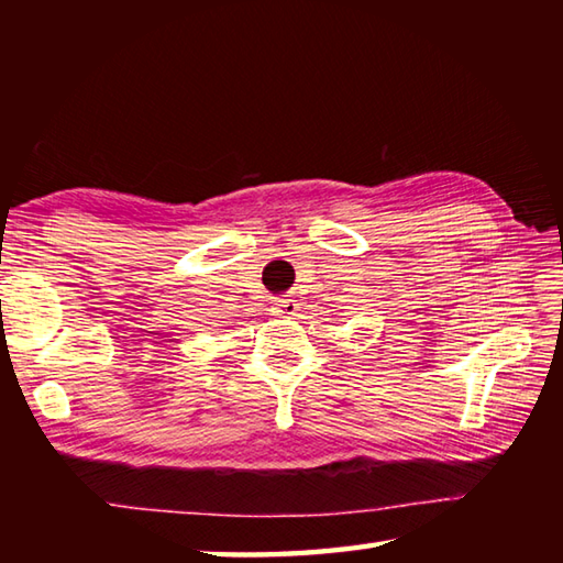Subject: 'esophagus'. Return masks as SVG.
<instances>
[{
	"mask_svg": "<svg viewBox=\"0 0 563 563\" xmlns=\"http://www.w3.org/2000/svg\"><path fill=\"white\" fill-rule=\"evenodd\" d=\"M295 309H297L295 300H275V305H273V312H275V314H280V317H290V314H295Z\"/></svg>",
	"mask_w": 563,
	"mask_h": 563,
	"instance_id": "1",
	"label": "esophagus"
}]
</instances>
